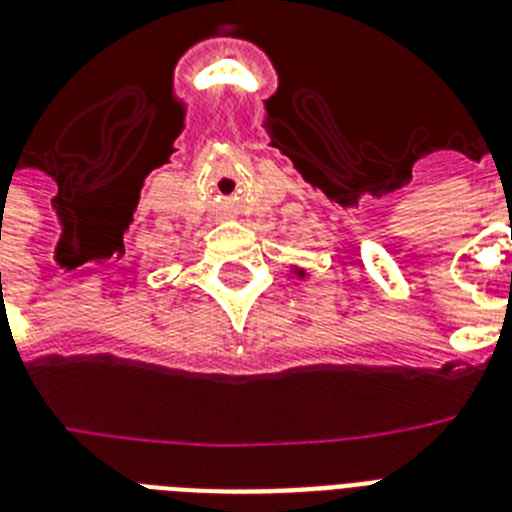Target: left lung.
Segmentation results:
<instances>
[{"instance_id": "8db88e82", "label": "left lung", "mask_w": 512, "mask_h": 512, "mask_svg": "<svg viewBox=\"0 0 512 512\" xmlns=\"http://www.w3.org/2000/svg\"><path fill=\"white\" fill-rule=\"evenodd\" d=\"M291 276L294 278H299V281H304V278H309V273L304 268H299V265H291V270H289Z\"/></svg>"}]
</instances>
